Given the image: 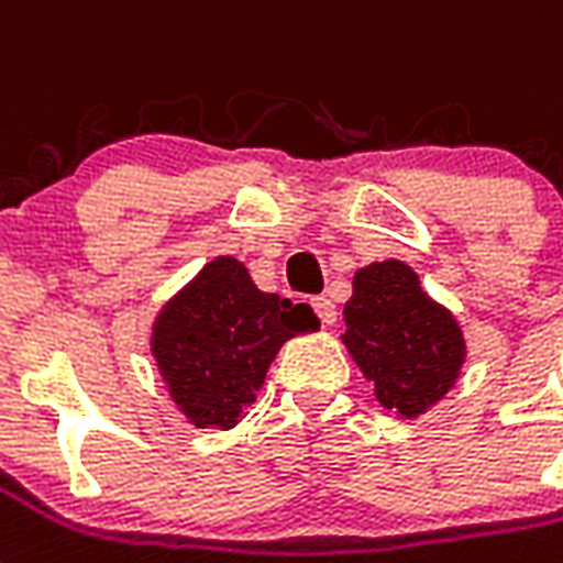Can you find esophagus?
<instances>
[{
	"mask_svg": "<svg viewBox=\"0 0 563 563\" xmlns=\"http://www.w3.org/2000/svg\"><path fill=\"white\" fill-rule=\"evenodd\" d=\"M311 305L322 325H334V322H338V308H334V302H331L329 296H313Z\"/></svg>",
	"mask_w": 563,
	"mask_h": 563,
	"instance_id": "34e87169",
	"label": "esophagus"
}]
</instances>
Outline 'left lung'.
Returning a JSON list of instances; mask_svg holds the SVG:
<instances>
[{"mask_svg":"<svg viewBox=\"0 0 563 563\" xmlns=\"http://www.w3.org/2000/svg\"><path fill=\"white\" fill-rule=\"evenodd\" d=\"M343 322V343L376 399L405 420L440 402L467 358L459 320L402 261H376L355 273Z\"/></svg>","mask_w":563,"mask_h":563,"instance_id":"8db88e82","label":"left lung"}]
</instances>
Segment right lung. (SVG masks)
Returning a JSON list of instances; mask_svg holds the SVG:
<instances>
[{
    "instance_id": "add662e5",
    "label": "right lung",
    "mask_w": 563,
    "mask_h": 563,
    "mask_svg": "<svg viewBox=\"0 0 563 563\" xmlns=\"http://www.w3.org/2000/svg\"><path fill=\"white\" fill-rule=\"evenodd\" d=\"M313 325L308 305L264 294L241 261L220 255L164 305L152 325V355L196 429H232L255 402L282 343Z\"/></svg>"
}]
</instances>
